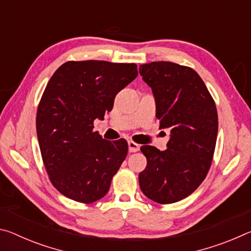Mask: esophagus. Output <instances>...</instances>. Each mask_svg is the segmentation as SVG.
<instances>
[{"label": "esophagus", "mask_w": 251, "mask_h": 251, "mask_svg": "<svg viewBox=\"0 0 251 251\" xmlns=\"http://www.w3.org/2000/svg\"><path fill=\"white\" fill-rule=\"evenodd\" d=\"M139 146L138 144H136L135 142H133V141H129L128 142V151H130V152H135V151H139Z\"/></svg>", "instance_id": "obj_1"}]
</instances>
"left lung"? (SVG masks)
<instances>
[{
	"instance_id": "obj_1",
	"label": "left lung",
	"mask_w": 251,
	"mask_h": 251,
	"mask_svg": "<svg viewBox=\"0 0 251 251\" xmlns=\"http://www.w3.org/2000/svg\"><path fill=\"white\" fill-rule=\"evenodd\" d=\"M151 88L159 128L171 129L166 151L144 145L147 166L139 173L142 192L158 203H173L196 190L209 171L218 133L215 101L196 72L172 62L139 66Z\"/></svg>"
}]
</instances>
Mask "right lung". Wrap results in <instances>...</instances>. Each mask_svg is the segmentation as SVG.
<instances>
[{
    "label": "right lung",
    "mask_w": 251,
    "mask_h": 251,
    "mask_svg": "<svg viewBox=\"0 0 251 251\" xmlns=\"http://www.w3.org/2000/svg\"><path fill=\"white\" fill-rule=\"evenodd\" d=\"M137 75L133 63L71 61L49 80L37 108L36 133L50 180L65 197L91 203L107 194L128 145L124 138L103 139L93 123L104 120L117 93Z\"/></svg>",
    "instance_id": "obj_1"
}]
</instances>
